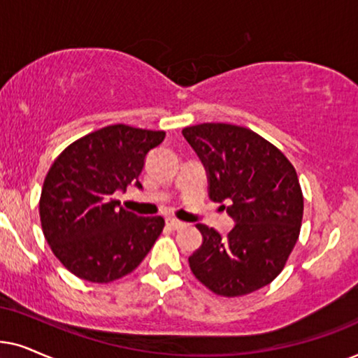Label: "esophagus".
<instances>
[{
  "mask_svg": "<svg viewBox=\"0 0 358 358\" xmlns=\"http://www.w3.org/2000/svg\"><path fill=\"white\" fill-rule=\"evenodd\" d=\"M165 222H166V226L171 229H182L185 226L182 221H178V219H175V217H166Z\"/></svg>",
  "mask_w": 358,
  "mask_h": 358,
  "instance_id": "34e87169",
  "label": "esophagus"
}]
</instances>
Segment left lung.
I'll return each mask as SVG.
<instances>
[{"label": "left lung", "mask_w": 358, "mask_h": 358, "mask_svg": "<svg viewBox=\"0 0 358 358\" xmlns=\"http://www.w3.org/2000/svg\"><path fill=\"white\" fill-rule=\"evenodd\" d=\"M182 134L201 160L208 194L234 221L227 237L196 224L203 244L189 268L211 292L242 296L273 282L299 236L303 193L282 152L254 131L204 122Z\"/></svg>", "instance_id": "1"}]
</instances>
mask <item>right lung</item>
<instances>
[{"label":"right lung","instance_id":"right-lung-1","mask_svg":"<svg viewBox=\"0 0 358 358\" xmlns=\"http://www.w3.org/2000/svg\"><path fill=\"white\" fill-rule=\"evenodd\" d=\"M164 131L114 124L66 147L52 164L41 193L42 231L66 270L93 283L131 273L164 229V217H141L113 198L129 185L142 189L145 157Z\"/></svg>","mask_w":358,"mask_h":358}]
</instances>
